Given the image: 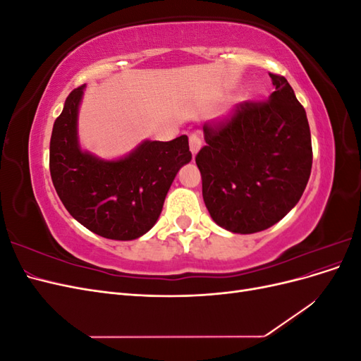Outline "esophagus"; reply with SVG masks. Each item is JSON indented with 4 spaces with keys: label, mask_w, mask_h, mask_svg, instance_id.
I'll use <instances>...</instances> for the list:
<instances>
[{
    "label": "esophagus",
    "mask_w": 361,
    "mask_h": 361,
    "mask_svg": "<svg viewBox=\"0 0 361 361\" xmlns=\"http://www.w3.org/2000/svg\"><path fill=\"white\" fill-rule=\"evenodd\" d=\"M202 138L197 135V134H192V135H190V150H191V154H192V157H195L199 154V150L202 149Z\"/></svg>",
    "instance_id": "34e87169"
}]
</instances>
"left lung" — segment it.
<instances>
[{"label":"left lung","mask_w":361,"mask_h":361,"mask_svg":"<svg viewBox=\"0 0 361 361\" xmlns=\"http://www.w3.org/2000/svg\"><path fill=\"white\" fill-rule=\"evenodd\" d=\"M274 92L243 104L228 122L203 126L195 157L212 220L232 233H256L297 204L312 171L307 116L285 76L269 73Z\"/></svg>","instance_id":"obj_1"}]
</instances>
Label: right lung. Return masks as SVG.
I'll return each instance as SVG.
<instances>
[{"label":"right lung","mask_w":361,"mask_h":361,"mask_svg":"<svg viewBox=\"0 0 361 361\" xmlns=\"http://www.w3.org/2000/svg\"><path fill=\"white\" fill-rule=\"evenodd\" d=\"M84 89L81 85L68 96L54 122L49 143L54 188L68 212L90 232L133 241L157 224L174 178L191 161L188 137L143 140L123 157L99 158L80 143Z\"/></svg>","instance_id":"1"}]
</instances>
